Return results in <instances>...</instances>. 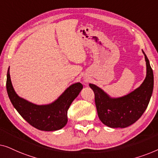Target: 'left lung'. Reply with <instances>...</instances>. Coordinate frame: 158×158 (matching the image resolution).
I'll return each instance as SVG.
<instances>
[{
    "label": "left lung",
    "mask_w": 158,
    "mask_h": 158,
    "mask_svg": "<svg viewBox=\"0 0 158 158\" xmlns=\"http://www.w3.org/2000/svg\"><path fill=\"white\" fill-rule=\"evenodd\" d=\"M145 58L147 73L139 87L124 96L112 98L101 88L90 83L95 94L98 116L101 122L111 128H125L137 122L145 111L152 96L154 76L148 58Z\"/></svg>",
    "instance_id": "8db88e82"
}]
</instances>
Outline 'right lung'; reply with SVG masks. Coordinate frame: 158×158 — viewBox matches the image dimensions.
<instances>
[{"mask_svg": "<svg viewBox=\"0 0 158 158\" xmlns=\"http://www.w3.org/2000/svg\"><path fill=\"white\" fill-rule=\"evenodd\" d=\"M6 89L14 107L29 124L40 130L51 131L59 130L67 124L68 110L83 89V85L73 83L52 103L36 105L17 95L12 85L8 68Z\"/></svg>", "mask_w": 158, "mask_h": 158, "instance_id": "obj_1", "label": "right lung"}]
</instances>
